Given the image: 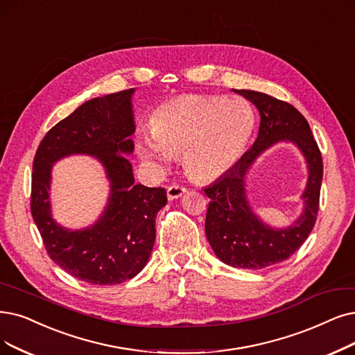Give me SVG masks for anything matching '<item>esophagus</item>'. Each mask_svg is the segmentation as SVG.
I'll list each match as a JSON object with an SVG mask.
<instances>
[{
    "label": "esophagus",
    "mask_w": 355,
    "mask_h": 355,
    "mask_svg": "<svg viewBox=\"0 0 355 355\" xmlns=\"http://www.w3.org/2000/svg\"><path fill=\"white\" fill-rule=\"evenodd\" d=\"M185 192H187V188H183L180 185H170L167 188V198L170 201H173V200H178V198H180L182 195H185Z\"/></svg>",
    "instance_id": "esophagus-1"
}]
</instances>
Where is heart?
Masks as SVG:
<instances>
[{
    "instance_id": "obj_1",
    "label": "heart",
    "mask_w": 355,
    "mask_h": 355,
    "mask_svg": "<svg viewBox=\"0 0 355 355\" xmlns=\"http://www.w3.org/2000/svg\"><path fill=\"white\" fill-rule=\"evenodd\" d=\"M253 130L254 113L243 98L183 94L154 110L137 148L143 159L162 163L182 155L191 176L209 180L242 159Z\"/></svg>"
}]
</instances>
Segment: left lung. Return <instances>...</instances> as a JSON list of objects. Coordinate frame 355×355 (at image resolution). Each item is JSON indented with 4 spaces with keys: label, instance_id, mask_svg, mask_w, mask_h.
I'll list each match as a JSON object with an SVG mask.
<instances>
[{
    "label": "left lung",
    "instance_id": "obj_1",
    "mask_svg": "<svg viewBox=\"0 0 355 355\" xmlns=\"http://www.w3.org/2000/svg\"><path fill=\"white\" fill-rule=\"evenodd\" d=\"M252 102L261 115L259 134L229 172L204 189L209 198L205 234L216 257L233 268L262 269L288 259L313 229L323 176L322 155L302 113L287 102L253 90H234ZM279 142L297 147L308 164V182L302 194L304 211L290 226L272 227L252 211L245 189L251 166Z\"/></svg>",
    "mask_w": 355,
    "mask_h": 355
}]
</instances>
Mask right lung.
Returning <instances> with one entry per match:
<instances>
[{"label":"right lung","instance_id":"1","mask_svg":"<svg viewBox=\"0 0 355 355\" xmlns=\"http://www.w3.org/2000/svg\"><path fill=\"white\" fill-rule=\"evenodd\" d=\"M135 89L94 97L56 123L33 160L32 216L51 259L65 272L96 286H115L143 271L155 240V216L167 204L164 188L135 185L132 96ZM89 155L105 168L108 202L84 230H67L51 216V168L69 155Z\"/></svg>","mask_w":355,"mask_h":355}]
</instances>
